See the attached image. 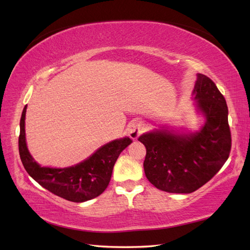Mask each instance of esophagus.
<instances>
[{
    "instance_id": "esophagus-1",
    "label": "esophagus",
    "mask_w": 250,
    "mask_h": 250,
    "mask_svg": "<svg viewBox=\"0 0 250 250\" xmlns=\"http://www.w3.org/2000/svg\"><path fill=\"white\" fill-rule=\"evenodd\" d=\"M144 132V124L140 119L132 120L128 125V133L131 139L136 140Z\"/></svg>"
}]
</instances>
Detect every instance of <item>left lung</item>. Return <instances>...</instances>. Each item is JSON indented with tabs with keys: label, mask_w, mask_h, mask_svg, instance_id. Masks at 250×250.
<instances>
[{
	"label": "left lung",
	"mask_w": 250,
	"mask_h": 250,
	"mask_svg": "<svg viewBox=\"0 0 250 250\" xmlns=\"http://www.w3.org/2000/svg\"><path fill=\"white\" fill-rule=\"evenodd\" d=\"M193 94L206 117L194 134L167 130L140 136L146 147L144 171L156 188L171 193H191L213 178L229 158L231 131L225 97L215 83L198 74Z\"/></svg>",
	"instance_id": "left-lung-1"
}]
</instances>
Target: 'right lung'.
<instances>
[{
    "mask_svg": "<svg viewBox=\"0 0 250 250\" xmlns=\"http://www.w3.org/2000/svg\"><path fill=\"white\" fill-rule=\"evenodd\" d=\"M24 106L20 119L19 155L25 171L42 187L71 202L81 203L97 198L107 188L115 162L120 152L131 144L129 137L102 146L87 160L66 168L42 167L31 157L25 144Z\"/></svg>",
    "mask_w": 250,
    "mask_h": 250,
    "instance_id": "1",
    "label": "right lung"
}]
</instances>
